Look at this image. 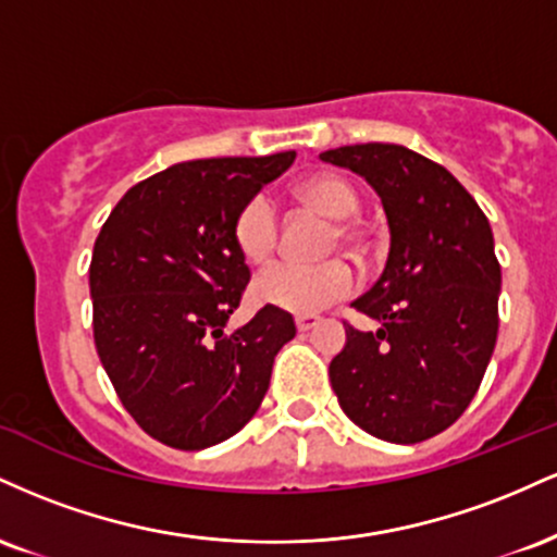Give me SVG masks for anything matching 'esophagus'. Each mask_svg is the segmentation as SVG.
<instances>
[{"label":"esophagus","mask_w":557,"mask_h":557,"mask_svg":"<svg viewBox=\"0 0 557 557\" xmlns=\"http://www.w3.org/2000/svg\"><path fill=\"white\" fill-rule=\"evenodd\" d=\"M319 324H322V319H319L317 314H298V317H296V327H298V332H309V330L319 327Z\"/></svg>","instance_id":"esophagus-1"}]
</instances>
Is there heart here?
<instances>
[{
	"instance_id": "1",
	"label": "heart",
	"mask_w": 557,
	"mask_h": 557,
	"mask_svg": "<svg viewBox=\"0 0 557 557\" xmlns=\"http://www.w3.org/2000/svg\"><path fill=\"white\" fill-rule=\"evenodd\" d=\"M300 203L317 209L335 222V233L341 243L356 240V227L348 216L359 212L361 196L348 177L337 172H314L296 185ZM280 222L272 201L267 196L248 198L235 214L233 240L240 257L251 264H261L277 248ZM356 287V274L341 259L322 261V264H293V261H277L267 267L253 280V298L261 306L290 311V314H314L327 309L337 300L348 298Z\"/></svg>"
}]
</instances>
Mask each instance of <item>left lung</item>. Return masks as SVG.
Returning <instances> with one entry per match:
<instances>
[{
	"label": "left lung",
	"instance_id": "8db88e82",
	"mask_svg": "<svg viewBox=\"0 0 557 557\" xmlns=\"http://www.w3.org/2000/svg\"><path fill=\"white\" fill-rule=\"evenodd\" d=\"M319 157L367 177L389 225L385 272L350 304L380 330L345 324L332 389L363 432L421 443L456 424L495 350L500 261L490 222L443 164L406 146L356 144Z\"/></svg>",
	"mask_w": 557,
	"mask_h": 557
}]
</instances>
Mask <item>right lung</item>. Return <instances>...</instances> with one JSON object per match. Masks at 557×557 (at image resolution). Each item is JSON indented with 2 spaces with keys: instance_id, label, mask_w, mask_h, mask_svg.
I'll return each instance as SVG.
<instances>
[{
  "instance_id": "1",
  "label": "right lung",
  "mask_w": 557,
  "mask_h": 557,
  "mask_svg": "<svg viewBox=\"0 0 557 557\" xmlns=\"http://www.w3.org/2000/svg\"><path fill=\"white\" fill-rule=\"evenodd\" d=\"M296 151L172 164L133 185L94 243V343L125 411L177 450L233 437L270 387L277 350L296 337L264 306L238 330L251 272L233 240L243 203L290 168Z\"/></svg>"
}]
</instances>
